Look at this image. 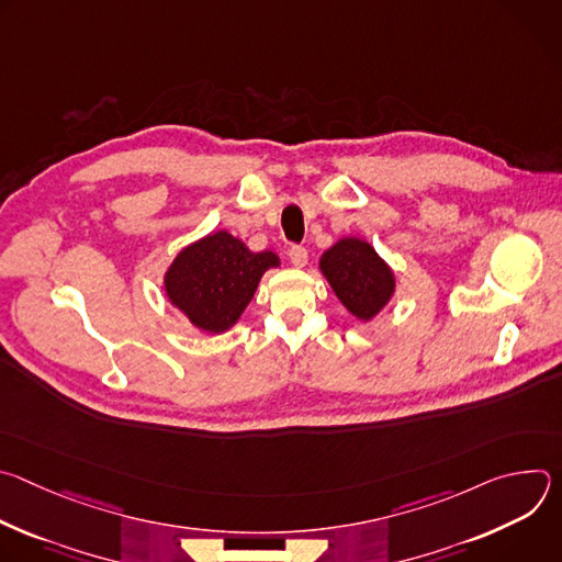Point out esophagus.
<instances>
[{"label": "esophagus", "mask_w": 562, "mask_h": 562, "mask_svg": "<svg viewBox=\"0 0 562 562\" xmlns=\"http://www.w3.org/2000/svg\"><path fill=\"white\" fill-rule=\"evenodd\" d=\"M289 260H291L293 267L302 269V267H306V262H308V254H306L304 247H291V249H289Z\"/></svg>", "instance_id": "esophagus-1"}]
</instances>
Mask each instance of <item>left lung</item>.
I'll list each match as a JSON object with an SVG mask.
<instances>
[{
  "mask_svg": "<svg viewBox=\"0 0 562 562\" xmlns=\"http://www.w3.org/2000/svg\"><path fill=\"white\" fill-rule=\"evenodd\" d=\"M336 297L360 323L371 319L391 302L395 293V273L362 237L347 235L319 258Z\"/></svg>",
  "mask_w": 562,
  "mask_h": 562,
  "instance_id": "left-lung-1",
  "label": "left lung"
}]
</instances>
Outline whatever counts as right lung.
<instances>
[{
	"instance_id": "1",
	"label": "right lung",
	"mask_w": 562,
	"mask_h": 562,
	"mask_svg": "<svg viewBox=\"0 0 562 562\" xmlns=\"http://www.w3.org/2000/svg\"><path fill=\"white\" fill-rule=\"evenodd\" d=\"M273 251H251L228 231H213L184 247L165 271V293L189 323L226 334L249 306L262 276L278 269Z\"/></svg>"
}]
</instances>
